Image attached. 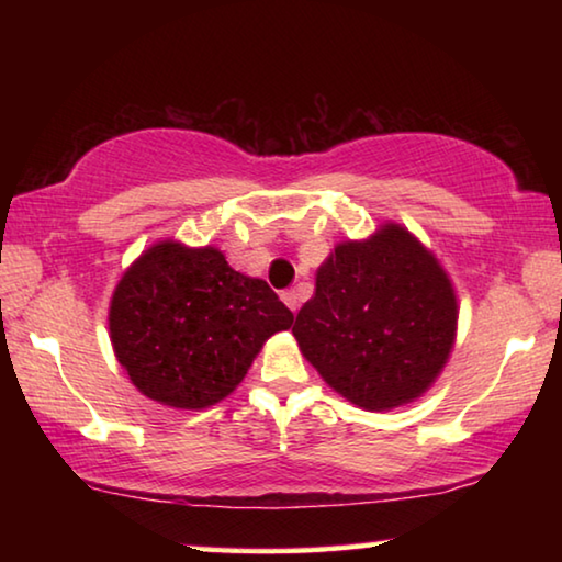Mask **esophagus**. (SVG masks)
Listing matches in <instances>:
<instances>
[{
  "mask_svg": "<svg viewBox=\"0 0 562 562\" xmlns=\"http://www.w3.org/2000/svg\"><path fill=\"white\" fill-rule=\"evenodd\" d=\"M282 302L288 304V307H290L292 312L300 310V297H297V292H294V290H284V292H282Z\"/></svg>",
  "mask_w": 562,
  "mask_h": 562,
  "instance_id": "obj_1",
  "label": "esophagus"
}]
</instances>
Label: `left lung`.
Listing matches in <instances>:
<instances>
[{"mask_svg":"<svg viewBox=\"0 0 562 562\" xmlns=\"http://www.w3.org/2000/svg\"><path fill=\"white\" fill-rule=\"evenodd\" d=\"M459 300L449 272L404 225L337 243L292 335L319 376L359 408L416 402L451 357Z\"/></svg>","mask_w":562,"mask_h":562,"instance_id":"left-lung-1","label":"left lung"}]
</instances>
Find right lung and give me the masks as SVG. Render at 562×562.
Masks as SVG:
<instances>
[{
  "mask_svg": "<svg viewBox=\"0 0 562 562\" xmlns=\"http://www.w3.org/2000/svg\"><path fill=\"white\" fill-rule=\"evenodd\" d=\"M292 312L268 282L227 265L213 245L158 240L121 274L109 335L131 384L170 408L215 406L243 382Z\"/></svg>",
  "mask_w": 562,
  "mask_h": 562,
  "instance_id": "1",
  "label": "right lung"
}]
</instances>
